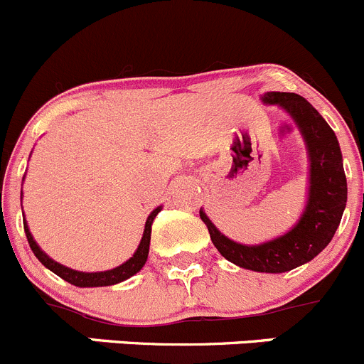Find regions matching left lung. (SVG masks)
<instances>
[{
	"label": "left lung",
	"instance_id": "obj_1",
	"mask_svg": "<svg viewBox=\"0 0 364 364\" xmlns=\"http://www.w3.org/2000/svg\"><path fill=\"white\" fill-rule=\"evenodd\" d=\"M261 100L290 114L308 147L309 196L301 220L279 238L259 245H243L222 235L203 210L199 215L210 231L211 242L225 259L247 270L281 274L308 263L329 245L347 204V178L336 135L304 97L290 92H267Z\"/></svg>",
	"mask_w": 364,
	"mask_h": 364
}]
</instances>
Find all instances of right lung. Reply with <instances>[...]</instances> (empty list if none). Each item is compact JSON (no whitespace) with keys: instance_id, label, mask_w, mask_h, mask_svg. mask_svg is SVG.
<instances>
[{"instance_id":"1","label":"right lung","mask_w":364,"mask_h":364,"mask_svg":"<svg viewBox=\"0 0 364 364\" xmlns=\"http://www.w3.org/2000/svg\"><path fill=\"white\" fill-rule=\"evenodd\" d=\"M160 210H161V206H158L156 210L151 211V215L147 217L146 229H144V236H142V240H140L139 249L135 250V254H133V256L129 257L126 263H122L121 267H115V268H112V270H105V272H77V270H73V268L63 267V264L56 263V261H53L51 257H49L48 254H46L44 250L37 245V242H35L33 236H31L30 229H28L26 220H23V224H24V232H26L28 243H30L33 254L38 257V261H41L46 268H49L51 272H55L56 276L62 277V279L67 281V283L74 284V287H80V288L112 287V284L122 283V281H126V279H129L132 276H135L136 272H140V268L146 264L147 254H149L151 225H153L154 217L160 213Z\"/></svg>"}]
</instances>
